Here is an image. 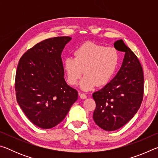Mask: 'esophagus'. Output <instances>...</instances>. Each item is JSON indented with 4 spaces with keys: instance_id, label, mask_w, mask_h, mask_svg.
<instances>
[{
    "instance_id": "34e87169",
    "label": "esophagus",
    "mask_w": 158,
    "mask_h": 158,
    "mask_svg": "<svg viewBox=\"0 0 158 158\" xmlns=\"http://www.w3.org/2000/svg\"><path fill=\"white\" fill-rule=\"evenodd\" d=\"M79 96H80V98H81V99H85L87 98V95L85 94V93H79Z\"/></svg>"
}]
</instances>
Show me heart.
Instances as JSON below:
<instances>
[{"mask_svg": "<svg viewBox=\"0 0 158 158\" xmlns=\"http://www.w3.org/2000/svg\"><path fill=\"white\" fill-rule=\"evenodd\" d=\"M119 59L115 48L87 42L75 51L74 57H67L64 60L67 80L69 84L76 85L84 70L85 75L80 84L81 89L89 90L96 84L104 85L116 73Z\"/></svg>", "mask_w": 158, "mask_h": 158, "instance_id": "1", "label": "heart"}]
</instances>
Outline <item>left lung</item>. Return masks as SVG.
Instances as JSON below:
<instances>
[{
    "instance_id": "left-lung-1",
    "label": "left lung",
    "mask_w": 158,
    "mask_h": 158,
    "mask_svg": "<svg viewBox=\"0 0 158 158\" xmlns=\"http://www.w3.org/2000/svg\"><path fill=\"white\" fill-rule=\"evenodd\" d=\"M114 47L125 53L121 68L110 82L93 94L96 103L93 120L106 131L126 124L137 112L143 98V72L137 56L122 40L114 42Z\"/></svg>"
}]
</instances>
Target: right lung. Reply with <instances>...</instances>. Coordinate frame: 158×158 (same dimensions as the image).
<instances>
[{"instance_id": "right-lung-1", "label": "right lung", "mask_w": 158, "mask_h": 158, "mask_svg": "<svg viewBox=\"0 0 158 158\" xmlns=\"http://www.w3.org/2000/svg\"><path fill=\"white\" fill-rule=\"evenodd\" d=\"M69 36L49 38L36 44L21 57L16 71L17 100L36 126L49 129L63 121L78 98L66 84L61 53Z\"/></svg>"}]
</instances>
